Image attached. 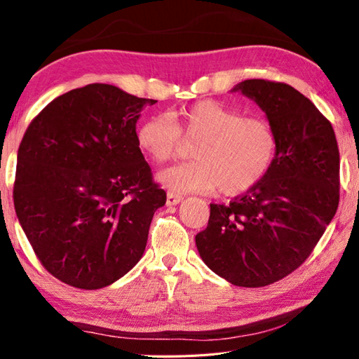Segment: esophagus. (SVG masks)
I'll list each match as a JSON object with an SVG mask.
<instances>
[{"label":"esophagus","mask_w":359,"mask_h":359,"mask_svg":"<svg viewBox=\"0 0 359 359\" xmlns=\"http://www.w3.org/2000/svg\"><path fill=\"white\" fill-rule=\"evenodd\" d=\"M184 201V196L179 193H174V191H168V198H166V203L168 205H175Z\"/></svg>","instance_id":"esophagus-1"}]
</instances>
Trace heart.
Returning a JSON list of instances; mask_svg holds the SVG:
<instances>
[{"label":"heart","mask_w":359,"mask_h":359,"mask_svg":"<svg viewBox=\"0 0 359 359\" xmlns=\"http://www.w3.org/2000/svg\"><path fill=\"white\" fill-rule=\"evenodd\" d=\"M187 142L196 160L160 172L158 180L174 193H212L238 196L269 172L277 156L274 125L263 117H245L238 109L204 100L171 115L144 120L136 131L139 150L155 165L180 156Z\"/></svg>","instance_id":"obj_1"}]
</instances>
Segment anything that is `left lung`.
Segmentation results:
<instances>
[{"instance_id":"8db88e82","label":"left lung","mask_w":359,"mask_h":359,"mask_svg":"<svg viewBox=\"0 0 359 359\" xmlns=\"http://www.w3.org/2000/svg\"><path fill=\"white\" fill-rule=\"evenodd\" d=\"M233 92L263 109L278 137L266 177L229 204H210L196 234L205 264L236 287H266L296 271L339 205V147L331 121L288 83L248 79Z\"/></svg>"}]
</instances>
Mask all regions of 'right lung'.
Wrapping results in <instances>:
<instances>
[{
  "label": "right lung",
  "instance_id": "obj_1",
  "mask_svg": "<svg viewBox=\"0 0 359 359\" xmlns=\"http://www.w3.org/2000/svg\"><path fill=\"white\" fill-rule=\"evenodd\" d=\"M155 102L90 83L48 102L23 135L17 218L41 264L66 285L107 287L142 257L166 203L136 144V121Z\"/></svg>",
  "mask_w": 359,
  "mask_h": 359
}]
</instances>
